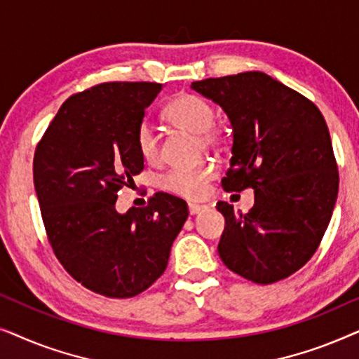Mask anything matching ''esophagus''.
<instances>
[{
  "label": "esophagus",
  "mask_w": 359,
  "mask_h": 359,
  "mask_svg": "<svg viewBox=\"0 0 359 359\" xmlns=\"http://www.w3.org/2000/svg\"><path fill=\"white\" fill-rule=\"evenodd\" d=\"M203 209H204V205H201V204H188V210H189L191 215L199 214Z\"/></svg>",
  "instance_id": "1"
}]
</instances>
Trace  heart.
<instances>
[{
  "instance_id": "heart-1",
  "label": "heart",
  "mask_w": 359,
  "mask_h": 359,
  "mask_svg": "<svg viewBox=\"0 0 359 359\" xmlns=\"http://www.w3.org/2000/svg\"><path fill=\"white\" fill-rule=\"evenodd\" d=\"M215 107L203 96L181 93L165 107V117L176 129L198 135L201 144L209 150H219L225 145V132L215 121ZM135 147L142 158L156 163L161 156L160 140L155 127L142 121L135 130ZM215 176L210 163H199L189 168H175L161 180V186L171 194L186 199H201L205 194L209 181Z\"/></svg>"
}]
</instances>
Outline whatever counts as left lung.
<instances>
[{
	"instance_id": "1",
	"label": "left lung",
	"mask_w": 359,
	"mask_h": 359,
	"mask_svg": "<svg viewBox=\"0 0 359 359\" xmlns=\"http://www.w3.org/2000/svg\"><path fill=\"white\" fill-rule=\"evenodd\" d=\"M227 112L233 127L225 191L253 188L247 214L224 201L219 257L230 271L273 284L317 252L338 194V166L322 112L311 100L263 72L191 85Z\"/></svg>"
}]
</instances>
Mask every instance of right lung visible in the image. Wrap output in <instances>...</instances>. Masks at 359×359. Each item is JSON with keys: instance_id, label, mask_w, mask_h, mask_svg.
<instances>
[{"instance_id": "obj_1", "label": "right lung", "mask_w": 359, "mask_h": 359, "mask_svg": "<svg viewBox=\"0 0 359 359\" xmlns=\"http://www.w3.org/2000/svg\"><path fill=\"white\" fill-rule=\"evenodd\" d=\"M161 83H101L63 102L34 154V186L47 240L70 276L111 299L149 289L188 219L183 199L156 193L116 210L117 193L144 170L135 130Z\"/></svg>"}]
</instances>
